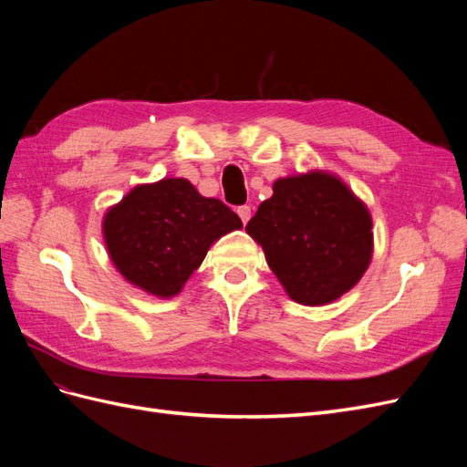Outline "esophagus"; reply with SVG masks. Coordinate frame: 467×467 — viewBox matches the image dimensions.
Masks as SVG:
<instances>
[{"label":"esophagus","mask_w":467,"mask_h":467,"mask_svg":"<svg viewBox=\"0 0 467 467\" xmlns=\"http://www.w3.org/2000/svg\"><path fill=\"white\" fill-rule=\"evenodd\" d=\"M237 216L242 218L244 223H247L249 218H251V208H249V206H239V208H237Z\"/></svg>","instance_id":"34e87169"}]
</instances>
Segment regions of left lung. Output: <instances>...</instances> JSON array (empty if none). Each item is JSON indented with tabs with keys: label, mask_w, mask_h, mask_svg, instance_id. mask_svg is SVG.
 Masks as SVG:
<instances>
[{
	"label": "left lung",
	"mask_w": 467,
	"mask_h": 467,
	"mask_svg": "<svg viewBox=\"0 0 467 467\" xmlns=\"http://www.w3.org/2000/svg\"><path fill=\"white\" fill-rule=\"evenodd\" d=\"M245 232L294 302L325 306L358 285L374 253L372 214L323 169L280 177Z\"/></svg>",
	"instance_id": "1"
}]
</instances>
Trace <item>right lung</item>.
<instances>
[{
    "instance_id": "add662e5",
    "label": "right lung",
    "mask_w": 467,
    "mask_h": 467,
    "mask_svg": "<svg viewBox=\"0 0 467 467\" xmlns=\"http://www.w3.org/2000/svg\"><path fill=\"white\" fill-rule=\"evenodd\" d=\"M244 223L218 199H206L182 177L136 185L103 216L109 259L132 286L173 298L212 244Z\"/></svg>"
}]
</instances>
